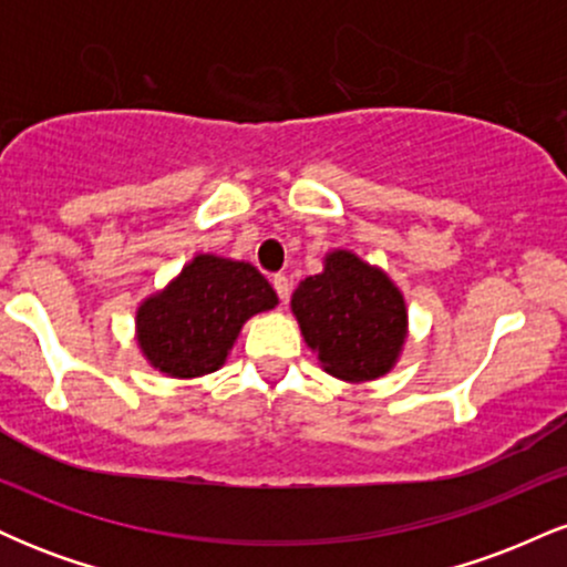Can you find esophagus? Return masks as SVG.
<instances>
[{
    "instance_id": "obj_1",
    "label": "esophagus",
    "mask_w": 567,
    "mask_h": 567,
    "mask_svg": "<svg viewBox=\"0 0 567 567\" xmlns=\"http://www.w3.org/2000/svg\"><path fill=\"white\" fill-rule=\"evenodd\" d=\"M271 285H275L279 301H282V303L288 301V296H290V282H288V277H285V275H275V277H271Z\"/></svg>"
}]
</instances>
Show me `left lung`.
I'll return each mask as SVG.
<instances>
[{
  "label": "left lung",
  "instance_id": "1",
  "mask_svg": "<svg viewBox=\"0 0 567 567\" xmlns=\"http://www.w3.org/2000/svg\"><path fill=\"white\" fill-rule=\"evenodd\" d=\"M322 264L320 275L301 279L290 298L306 347L333 379H381L405 347V296L386 271L351 250L324 252Z\"/></svg>",
  "mask_w": 567,
  "mask_h": 567
}]
</instances>
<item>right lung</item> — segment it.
I'll return each instance as SVG.
<instances>
[{"mask_svg":"<svg viewBox=\"0 0 567 567\" xmlns=\"http://www.w3.org/2000/svg\"><path fill=\"white\" fill-rule=\"evenodd\" d=\"M279 303L252 264L197 252L135 311V341L159 373L188 381L216 373L252 315Z\"/></svg>","mask_w":567,"mask_h":567,"instance_id":"obj_1","label":"right lung"}]
</instances>
